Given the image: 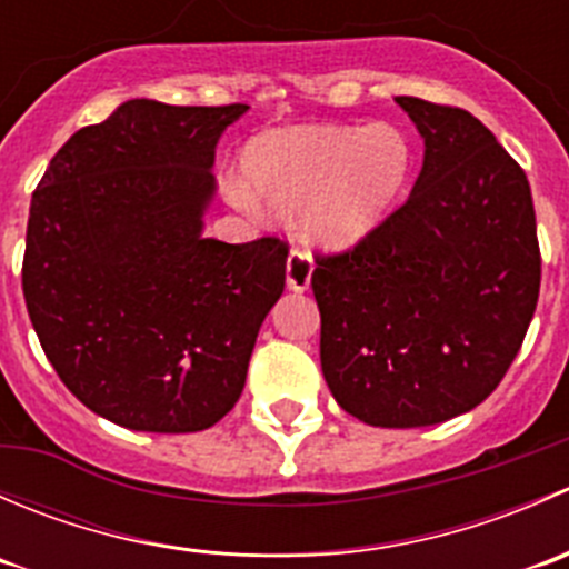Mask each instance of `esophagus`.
Segmentation results:
<instances>
[{
    "instance_id": "34e87169",
    "label": "esophagus",
    "mask_w": 569,
    "mask_h": 569,
    "mask_svg": "<svg viewBox=\"0 0 569 569\" xmlns=\"http://www.w3.org/2000/svg\"><path fill=\"white\" fill-rule=\"evenodd\" d=\"M313 274V261L306 250L295 248L286 258V283L291 291H308Z\"/></svg>"
}]
</instances>
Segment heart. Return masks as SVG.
<instances>
[{
  "mask_svg": "<svg viewBox=\"0 0 569 569\" xmlns=\"http://www.w3.org/2000/svg\"><path fill=\"white\" fill-rule=\"evenodd\" d=\"M416 151L399 126H317L274 131L250 146L248 176L280 214L306 209V237L349 248L375 231L412 173Z\"/></svg>",
  "mask_w": 569,
  "mask_h": 569,
  "instance_id": "obj_1",
  "label": "heart"
}]
</instances>
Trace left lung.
Here are the masks:
<instances>
[{
	"mask_svg": "<svg viewBox=\"0 0 569 569\" xmlns=\"http://www.w3.org/2000/svg\"><path fill=\"white\" fill-rule=\"evenodd\" d=\"M423 137L412 192L341 252H317L321 371L349 416L410 429L473 410L520 352L542 258L529 178L460 107L396 96Z\"/></svg>",
	"mask_w": 569,
	"mask_h": 569,
	"instance_id": "1",
	"label": "left lung"
}]
</instances>
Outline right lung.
<instances>
[{
  "label": "right lung",
  "instance_id": "obj_1",
  "mask_svg": "<svg viewBox=\"0 0 569 569\" xmlns=\"http://www.w3.org/2000/svg\"><path fill=\"white\" fill-rule=\"evenodd\" d=\"M248 104L126 101L32 192L27 311L66 388L137 432H200L242 396L289 244L200 237L214 148Z\"/></svg>",
  "mask_w": 569,
  "mask_h": 569
}]
</instances>
